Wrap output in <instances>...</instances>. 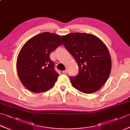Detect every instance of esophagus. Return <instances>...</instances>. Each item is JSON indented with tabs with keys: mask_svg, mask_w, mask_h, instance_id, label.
<instances>
[{
	"mask_svg": "<svg viewBox=\"0 0 130 130\" xmlns=\"http://www.w3.org/2000/svg\"><path fill=\"white\" fill-rule=\"evenodd\" d=\"M62 74H67V73H68V70H63V71H62Z\"/></svg>",
	"mask_w": 130,
	"mask_h": 130,
	"instance_id": "esophagus-1",
	"label": "esophagus"
}]
</instances>
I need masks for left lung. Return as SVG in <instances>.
I'll return each mask as SVG.
<instances>
[{"label": "left lung", "mask_w": 130, "mask_h": 130, "mask_svg": "<svg viewBox=\"0 0 130 130\" xmlns=\"http://www.w3.org/2000/svg\"><path fill=\"white\" fill-rule=\"evenodd\" d=\"M61 37L79 67L78 75L70 78L71 84L85 94L96 92L111 73V57L107 47L100 38L86 33H71Z\"/></svg>", "instance_id": "obj_1"}]
</instances>
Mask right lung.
Masks as SVG:
<instances>
[{
    "instance_id": "1",
    "label": "right lung",
    "mask_w": 130,
    "mask_h": 130,
    "mask_svg": "<svg viewBox=\"0 0 130 130\" xmlns=\"http://www.w3.org/2000/svg\"><path fill=\"white\" fill-rule=\"evenodd\" d=\"M62 41L59 35L43 32L30 38L21 48L17 60V71L22 83L34 93L51 89L59 74L54 70L50 53Z\"/></svg>"
}]
</instances>
